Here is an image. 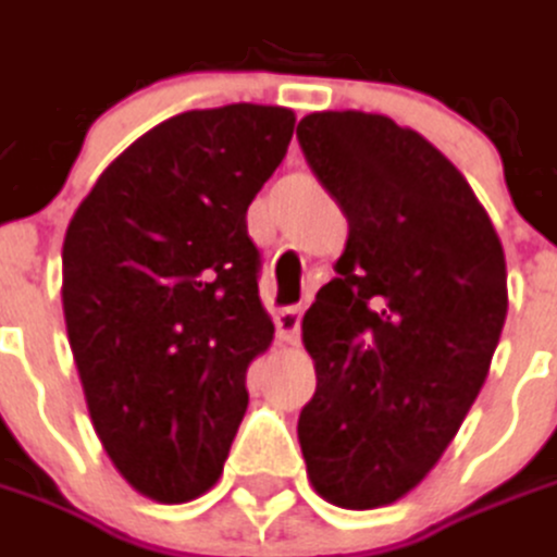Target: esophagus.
I'll return each instance as SVG.
<instances>
[{
	"instance_id": "1",
	"label": "esophagus",
	"mask_w": 557,
	"mask_h": 557,
	"mask_svg": "<svg viewBox=\"0 0 557 557\" xmlns=\"http://www.w3.org/2000/svg\"><path fill=\"white\" fill-rule=\"evenodd\" d=\"M300 319H304V310L300 307H288L275 315V329H278V341L285 344H297L300 341Z\"/></svg>"
}]
</instances>
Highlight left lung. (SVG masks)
<instances>
[{
	"label": "left lung",
	"mask_w": 557,
	"mask_h": 557,
	"mask_svg": "<svg viewBox=\"0 0 557 557\" xmlns=\"http://www.w3.org/2000/svg\"><path fill=\"white\" fill-rule=\"evenodd\" d=\"M307 163L347 245L304 315L315 394L297 421L312 490L341 508L403 499L459 434L508 312L503 242L468 180L384 114L319 111Z\"/></svg>",
	"instance_id": "obj_1"
}]
</instances>
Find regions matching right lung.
I'll use <instances>...</instances> for the list:
<instances>
[{
    "mask_svg": "<svg viewBox=\"0 0 557 557\" xmlns=\"http://www.w3.org/2000/svg\"><path fill=\"white\" fill-rule=\"evenodd\" d=\"M294 111L225 104L163 120L104 166L61 250V304L98 440L123 481L188 503L223 474L247 369L272 344L257 198Z\"/></svg>",
    "mask_w": 557,
    "mask_h": 557,
    "instance_id": "add662e5",
    "label": "right lung"
}]
</instances>
